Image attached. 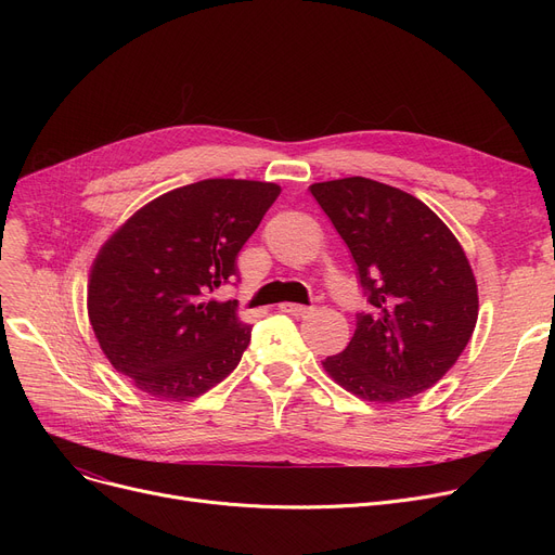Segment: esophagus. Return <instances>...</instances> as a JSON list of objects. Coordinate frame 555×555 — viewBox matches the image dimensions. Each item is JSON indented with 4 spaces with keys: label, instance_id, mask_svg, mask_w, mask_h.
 Listing matches in <instances>:
<instances>
[{
    "label": "esophagus",
    "instance_id": "esophagus-1",
    "mask_svg": "<svg viewBox=\"0 0 555 555\" xmlns=\"http://www.w3.org/2000/svg\"><path fill=\"white\" fill-rule=\"evenodd\" d=\"M279 308H281L283 312H287V314H295V317H306V314L310 312V308H308V306H299V304H289V301L281 304Z\"/></svg>",
    "mask_w": 555,
    "mask_h": 555
}]
</instances>
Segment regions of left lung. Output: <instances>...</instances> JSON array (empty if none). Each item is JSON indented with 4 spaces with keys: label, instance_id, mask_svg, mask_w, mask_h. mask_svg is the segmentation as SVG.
Instances as JSON below:
<instances>
[{
    "label": "left lung",
    "instance_id": "obj_1",
    "mask_svg": "<svg viewBox=\"0 0 555 555\" xmlns=\"http://www.w3.org/2000/svg\"><path fill=\"white\" fill-rule=\"evenodd\" d=\"M351 249L371 312L322 364L346 391L400 402L434 387L470 341L477 281L459 241L427 204L366 178L310 186Z\"/></svg>",
    "mask_w": 555,
    "mask_h": 555
}]
</instances>
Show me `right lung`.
<instances>
[{
	"label": "right lung",
	"mask_w": 555,
	"mask_h": 555,
	"mask_svg": "<svg viewBox=\"0 0 555 555\" xmlns=\"http://www.w3.org/2000/svg\"><path fill=\"white\" fill-rule=\"evenodd\" d=\"M281 189L202 180L139 209L99 251L87 310L112 366L162 400L209 391L238 366L251 326L211 299Z\"/></svg>",
	"instance_id": "add662e5"
}]
</instances>
